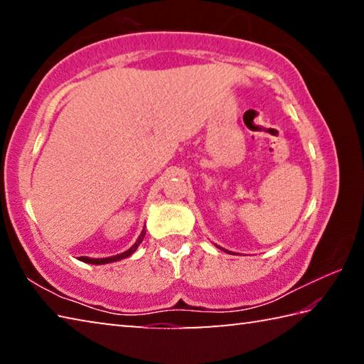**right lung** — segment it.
<instances>
[{"instance_id": "add662e5", "label": "right lung", "mask_w": 364, "mask_h": 364, "mask_svg": "<svg viewBox=\"0 0 364 364\" xmlns=\"http://www.w3.org/2000/svg\"><path fill=\"white\" fill-rule=\"evenodd\" d=\"M144 234H146V231L143 230V231H141V234H139L138 241L134 242L130 249H128L127 252H123V254H120V255H114V257H107V258H88V257H78V260H82V262H85V263H91V264H104V263H110V262L122 260V258L130 257V255L133 254V252L138 249V245H139L141 242H143Z\"/></svg>"}]
</instances>
